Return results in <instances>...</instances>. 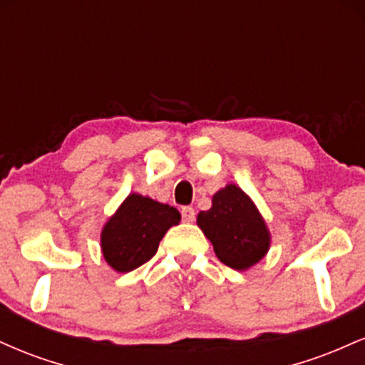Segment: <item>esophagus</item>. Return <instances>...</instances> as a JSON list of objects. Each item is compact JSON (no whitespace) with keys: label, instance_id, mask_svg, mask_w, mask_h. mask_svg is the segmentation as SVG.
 <instances>
[{"label":"esophagus","instance_id":"esophagus-1","mask_svg":"<svg viewBox=\"0 0 365 365\" xmlns=\"http://www.w3.org/2000/svg\"><path fill=\"white\" fill-rule=\"evenodd\" d=\"M182 220L185 221V223H192V221H195L194 207H190V206L182 207Z\"/></svg>","mask_w":365,"mask_h":365}]
</instances>
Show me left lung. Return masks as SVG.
<instances>
[{"instance_id":"8db88e82","label":"left lung","mask_w":365,"mask_h":365,"mask_svg":"<svg viewBox=\"0 0 365 365\" xmlns=\"http://www.w3.org/2000/svg\"><path fill=\"white\" fill-rule=\"evenodd\" d=\"M197 225L211 240L221 262L245 271L267 254L269 230L261 212L240 187L226 185L212 195L209 211H200Z\"/></svg>"}]
</instances>
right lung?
I'll return each mask as SVG.
<instances>
[{"label": "right lung", "mask_w": 365, "mask_h": 365, "mask_svg": "<svg viewBox=\"0 0 365 365\" xmlns=\"http://www.w3.org/2000/svg\"><path fill=\"white\" fill-rule=\"evenodd\" d=\"M180 220V212L168 204L130 194L101 232L104 259L118 273L133 271L156 254L161 238Z\"/></svg>", "instance_id": "1"}]
</instances>
